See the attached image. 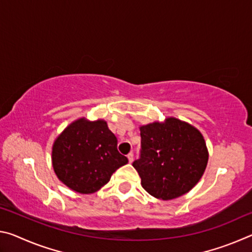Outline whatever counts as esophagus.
Masks as SVG:
<instances>
[{"mask_svg": "<svg viewBox=\"0 0 252 252\" xmlns=\"http://www.w3.org/2000/svg\"><path fill=\"white\" fill-rule=\"evenodd\" d=\"M126 157H127V159H129V162L131 163V162L133 161V152H130L129 155H127Z\"/></svg>", "mask_w": 252, "mask_h": 252, "instance_id": "1", "label": "esophagus"}]
</instances>
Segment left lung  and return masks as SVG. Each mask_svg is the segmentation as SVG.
<instances>
[{"label": "left lung", "instance_id": "8db88e82", "mask_svg": "<svg viewBox=\"0 0 252 252\" xmlns=\"http://www.w3.org/2000/svg\"><path fill=\"white\" fill-rule=\"evenodd\" d=\"M140 158L132 165L148 193L162 200L176 199L197 185L208 163L202 134L176 118L140 126Z\"/></svg>", "mask_w": 252, "mask_h": 252}]
</instances>
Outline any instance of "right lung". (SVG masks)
Masks as SVG:
<instances>
[{"label": "right lung", "instance_id": "obj_1", "mask_svg": "<svg viewBox=\"0 0 252 252\" xmlns=\"http://www.w3.org/2000/svg\"><path fill=\"white\" fill-rule=\"evenodd\" d=\"M117 136L103 120L81 118L54 141L52 164L58 178L79 193H93L109 182L127 158L118 151Z\"/></svg>", "mask_w": 252, "mask_h": 252}]
</instances>
